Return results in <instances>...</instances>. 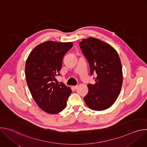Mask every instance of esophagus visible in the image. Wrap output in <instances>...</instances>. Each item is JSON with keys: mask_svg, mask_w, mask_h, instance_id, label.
<instances>
[{"mask_svg": "<svg viewBox=\"0 0 147 147\" xmlns=\"http://www.w3.org/2000/svg\"><path fill=\"white\" fill-rule=\"evenodd\" d=\"M77 87H78L77 86H73L72 87H73V88H74V90H76V89H77Z\"/></svg>", "mask_w": 147, "mask_h": 147, "instance_id": "34e87169", "label": "esophagus"}]
</instances>
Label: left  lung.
Wrapping results in <instances>:
<instances>
[{"label":"left lung","mask_w":147,"mask_h":147,"mask_svg":"<svg viewBox=\"0 0 147 147\" xmlns=\"http://www.w3.org/2000/svg\"><path fill=\"white\" fill-rule=\"evenodd\" d=\"M80 47L88 61L91 74H97L94 84L87 85L88 92L84 100L92 110H105L115 103L121 91L123 72L119 56L111 45L93 37L82 39Z\"/></svg>","instance_id":"8db88e82"}]
</instances>
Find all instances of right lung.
Segmentation results:
<instances>
[{
	"instance_id": "obj_1",
	"label": "right lung",
	"mask_w": 147,
	"mask_h": 147,
	"mask_svg": "<svg viewBox=\"0 0 147 147\" xmlns=\"http://www.w3.org/2000/svg\"><path fill=\"white\" fill-rule=\"evenodd\" d=\"M72 47V42L46 41L35 47L26 60V78L32 97L49 114L63 110L71 94L70 87L53 81L60 74L63 57Z\"/></svg>"
}]
</instances>
